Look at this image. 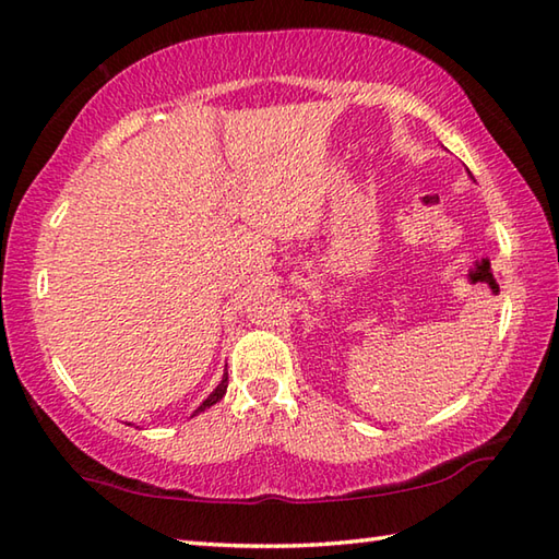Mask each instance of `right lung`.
I'll use <instances>...</instances> for the list:
<instances>
[{"label": "right lung", "mask_w": 559, "mask_h": 559, "mask_svg": "<svg viewBox=\"0 0 559 559\" xmlns=\"http://www.w3.org/2000/svg\"><path fill=\"white\" fill-rule=\"evenodd\" d=\"M225 389H228V372H223V379H221V384L216 386V389H213L211 391V394H209V399L204 401V403H201V406L194 411V415L197 413H201V411H206V408H211L213 406V403H218L223 396H225Z\"/></svg>", "instance_id": "1"}]
</instances>
